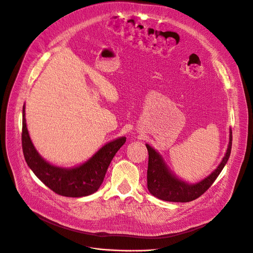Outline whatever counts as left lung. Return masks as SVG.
Wrapping results in <instances>:
<instances>
[{
  "instance_id": "left-lung-1",
  "label": "left lung",
  "mask_w": 253,
  "mask_h": 253,
  "mask_svg": "<svg viewBox=\"0 0 253 253\" xmlns=\"http://www.w3.org/2000/svg\"><path fill=\"white\" fill-rule=\"evenodd\" d=\"M145 145L148 150L147 189L150 194L165 201L188 203V201H192L198 198L201 194H204L224 169L231 154L232 129H230L229 143L226 154L220 165L207 178L193 184L179 179L167 166L159 151L148 144Z\"/></svg>"
}]
</instances>
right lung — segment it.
I'll return each mask as SVG.
<instances>
[{
	"label": "right lung",
	"mask_w": 253,
	"mask_h": 253,
	"mask_svg": "<svg viewBox=\"0 0 253 253\" xmlns=\"http://www.w3.org/2000/svg\"><path fill=\"white\" fill-rule=\"evenodd\" d=\"M126 137L116 138L103 147L86 162L73 168H62L46 162L33 145L26 126L25 105L22 111V149L31 171L59 195L67 197L87 196L102 185L108 168L116 153L125 143Z\"/></svg>",
	"instance_id": "1"
}]
</instances>
